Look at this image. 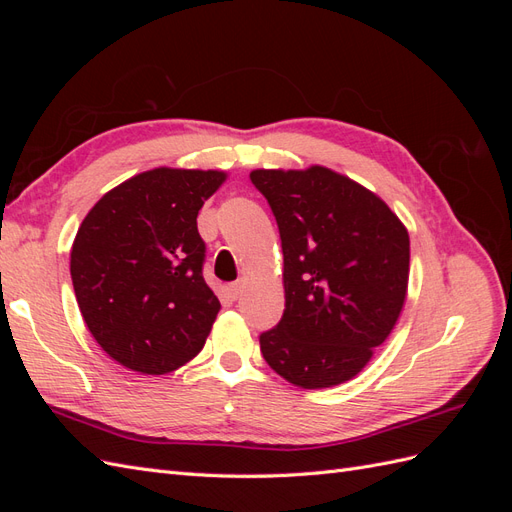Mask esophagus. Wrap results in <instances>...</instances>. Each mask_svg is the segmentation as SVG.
Instances as JSON below:
<instances>
[{
    "label": "esophagus",
    "mask_w": 512,
    "mask_h": 512,
    "mask_svg": "<svg viewBox=\"0 0 512 512\" xmlns=\"http://www.w3.org/2000/svg\"><path fill=\"white\" fill-rule=\"evenodd\" d=\"M243 286H245V284H243L241 280H239V282H235V284H230V286H228V297H230L232 301H237V299L241 297Z\"/></svg>",
    "instance_id": "34e87169"
}]
</instances>
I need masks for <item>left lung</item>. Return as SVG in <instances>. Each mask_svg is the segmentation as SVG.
<instances>
[{
  "instance_id": "8db88e82",
  "label": "left lung",
  "mask_w": 512,
  "mask_h": 512,
  "mask_svg": "<svg viewBox=\"0 0 512 512\" xmlns=\"http://www.w3.org/2000/svg\"><path fill=\"white\" fill-rule=\"evenodd\" d=\"M284 252V316L260 335L269 367L301 389L361 374L408 294L410 237L365 185L327 166L256 168Z\"/></svg>"
}]
</instances>
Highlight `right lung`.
<instances>
[{"mask_svg":"<svg viewBox=\"0 0 512 512\" xmlns=\"http://www.w3.org/2000/svg\"><path fill=\"white\" fill-rule=\"evenodd\" d=\"M226 170L158 166L108 190L70 252L89 333L119 365L162 376L203 350L220 301L203 280L196 218Z\"/></svg>","mask_w":512,"mask_h":512,"instance_id":"obj_1","label":"right lung"}]
</instances>
